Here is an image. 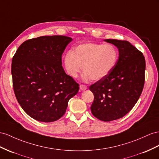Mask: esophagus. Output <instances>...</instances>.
Returning a JSON list of instances; mask_svg holds the SVG:
<instances>
[{
	"label": "esophagus",
	"instance_id": "34e87169",
	"mask_svg": "<svg viewBox=\"0 0 159 159\" xmlns=\"http://www.w3.org/2000/svg\"><path fill=\"white\" fill-rule=\"evenodd\" d=\"M87 89V87L86 86V85H84V84L80 85V89L81 91H84V90H86Z\"/></svg>",
	"mask_w": 159,
	"mask_h": 159
}]
</instances>
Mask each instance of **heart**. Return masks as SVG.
<instances>
[{"label": "heart", "mask_w": 159, "mask_h": 159, "mask_svg": "<svg viewBox=\"0 0 159 159\" xmlns=\"http://www.w3.org/2000/svg\"><path fill=\"white\" fill-rule=\"evenodd\" d=\"M118 58V53L111 45L86 43L68 52L64 58L65 69L75 78L83 66L84 80H100L112 70Z\"/></svg>", "instance_id": "1"}]
</instances>
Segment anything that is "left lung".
Returning a JSON list of instances; mask_svg holds the SVG:
<instances>
[{
  "label": "left lung",
  "mask_w": 159,
  "mask_h": 159,
  "mask_svg": "<svg viewBox=\"0 0 159 159\" xmlns=\"http://www.w3.org/2000/svg\"><path fill=\"white\" fill-rule=\"evenodd\" d=\"M104 41L117 48L119 58L106 77L89 87L94 95L91 110L97 119L110 121L127 114L139 99L144 84L146 62L142 53L128 41Z\"/></svg>",
  "instance_id": "1"
}]
</instances>
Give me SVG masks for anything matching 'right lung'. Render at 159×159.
<instances>
[{"mask_svg": "<svg viewBox=\"0 0 159 159\" xmlns=\"http://www.w3.org/2000/svg\"><path fill=\"white\" fill-rule=\"evenodd\" d=\"M72 39L63 35L28 39L12 59L11 74L15 97L27 115L42 122L59 120L79 84L66 74L62 55Z\"/></svg>", "mask_w": 159, "mask_h": 159, "instance_id": "add662e5", "label": "right lung"}]
</instances>
